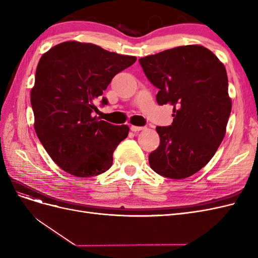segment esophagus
Here are the masks:
<instances>
[{
	"label": "esophagus",
	"mask_w": 258,
	"mask_h": 258,
	"mask_svg": "<svg viewBox=\"0 0 258 258\" xmlns=\"http://www.w3.org/2000/svg\"><path fill=\"white\" fill-rule=\"evenodd\" d=\"M130 129H131V131L138 132V131H141V130H143L144 128H143V127H138V126H131V127H130Z\"/></svg>",
	"instance_id": "obj_1"
}]
</instances>
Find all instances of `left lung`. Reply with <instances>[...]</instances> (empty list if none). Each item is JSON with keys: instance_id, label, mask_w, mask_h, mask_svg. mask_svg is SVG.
<instances>
[{"instance_id": "8db88e82", "label": "left lung", "mask_w": 258, "mask_h": 258, "mask_svg": "<svg viewBox=\"0 0 258 258\" xmlns=\"http://www.w3.org/2000/svg\"><path fill=\"white\" fill-rule=\"evenodd\" d=\"M159 89V105L173 106V122L156 127L160 144L148 156L151 168L169 178H186L212 159L231 112L224 64L201 45L178 46L139 59Z\"/></svg>"}]
</instances>
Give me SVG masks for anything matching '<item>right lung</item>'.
<instances>
[{"mask_svg":"<svg viewBox=\"0 0 258 258\" xmlns=\"http://www.w3.org/2000/svg\"><path fill=\"white\" fill-rule=\"evenodd\" d=\"M137 57L107 51L91 43L68 41L41 57L31 89L34 129L46 152L74 176L90 177L112 167L113 153L129 134L92 117L113 77ZM102 104L107 100L102 98Z\"/></svg>","mask_w":258,"mask_h":258,"instance_id":"obj_1","label":"right lung"}]
</instances>
